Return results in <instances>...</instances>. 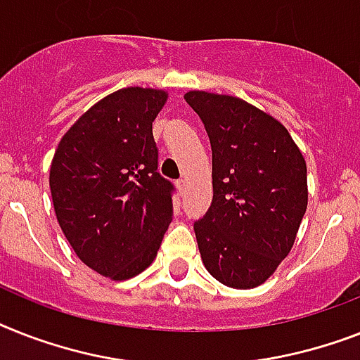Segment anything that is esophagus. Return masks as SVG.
<instances>
[{
	"label": "esophagus",
	"instance_id": "1",
	"mask_svg": "<svg viewBox=\"0 0 360 360\" xmlns=\"http://www.w3.org/2000/svg\"><path fill=\"white\" fill-rule=\"evenodd\" d=\"M175 185H177V190H179L181 194H183V192H185V186H186L185 179H177V183H175Z\"/></svg>",
	"mask_w": 360,
	"mask_h": 360
}]
</instances>
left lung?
Instances as JSON below:
<instances>
[{
  "instance_id": "8db88e82",
  "label": "left lung",
  "mask_w": 360,
  "mask_h": 360,
  "mask_svg": "<svg viewBox=\"0 0 360 360\" xmlns=\"http://www.w3.org/2000/svg\"><path fill=\"white\" fill-rule=\"evenodd\" d=\"M212 150V203L194 221L209 274L231 288L264 283L288 255L307 209V165L288 131L233 96L186 92Z\"/></svg>"
}]
</instances>
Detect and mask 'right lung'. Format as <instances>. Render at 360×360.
<instances>
[{"mask_svg":"<svg viewBox=\"0 0 360 360\" xmlns=\"http://www.w3.org/2000/svg\"><path fill=\"white\" fill-rule=\"evenodd\" d=\"M166 92L122 89L63 136L49 170L55 214L84 264L114 281L144 271L174 216L151 124Z\"/></svg>","mask_w":360,"mask_h":360,"instance_id":"1","label":"right lung"}]
</instances>
